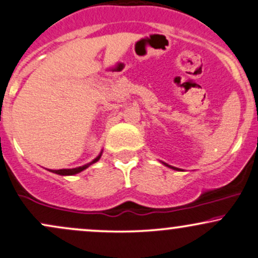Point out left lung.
<instances>
[{"instance_id":"obj_1","label":"left lung","mask_w":258,"mask_h":258,"mask_svg":"<svg viewBox=\"0 0 258 258\" xmlns=\"http://www.w3.org/2000/svg\"><path fill=\"white\" fill-rule=\"evenodd\" d=\"M169 166V165H168ZM170 168H172V169H175V170H178V169H176V168H174V166H170Z\"/></svg>"}]
</instances>
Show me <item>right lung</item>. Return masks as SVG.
I'll list each match as a JSON object with an SVG mask.
<instances>
[{
  "label": "right lung",
  "instance_id": "obj_1",
  "mask_svg": "<svg viewBox=\"0 0 258 258\" xmlns=\"http://www.w3.org/2000/svg\"><path fill=\"white\" fill-rule=\"evenodd\" d=\"M100 157H101V153H100L99 156L93 160V162L88 163V164L83 165V166H78V168H75V169H60V170H50V171L51 172H55V174H57V175H75V174H78V172H81L82 170H84V169H87L89 165H92L93 163L98 162V160L100 159Z\"/></svg>",
  "mask_w": 258,
  "mask_h": 258
}]
</instances>
